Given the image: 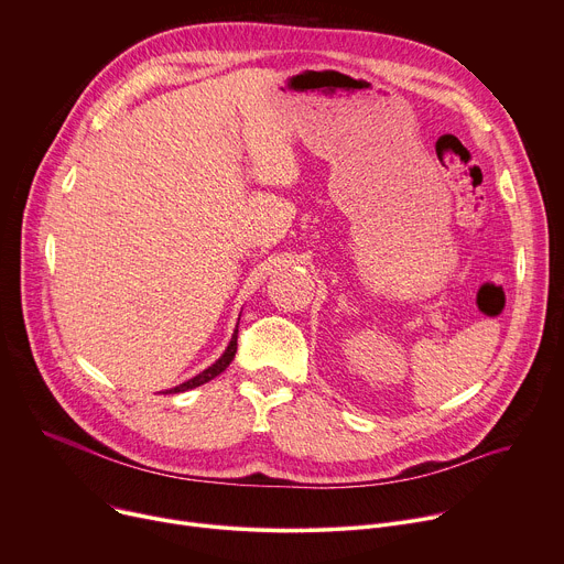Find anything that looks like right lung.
<instances>
[{"label": "right lung", "mask_w": 564, "mask_h": 564, "mask_svg": "<svg viewBox=\"0 0 564 564\" xmlns=\"http://www.w3.org/2000/svg\"><path fill=\"white\" fill-rule=\"evenodd\" d=\"M237 339H239V325H237V329H235V335H231V341H229V346H227V350L223 352V357L216 361V364H212L209 369H205L203 373H197L195 378H191V380H186V382H182L180 387H175V389H171V391H186V389H195V387H200V384H205V382H209V380H214L216 376H220L227 367H229V361L235 359V352H237Z\"/></svg>", "instance_id": "1"}]
</instances>
